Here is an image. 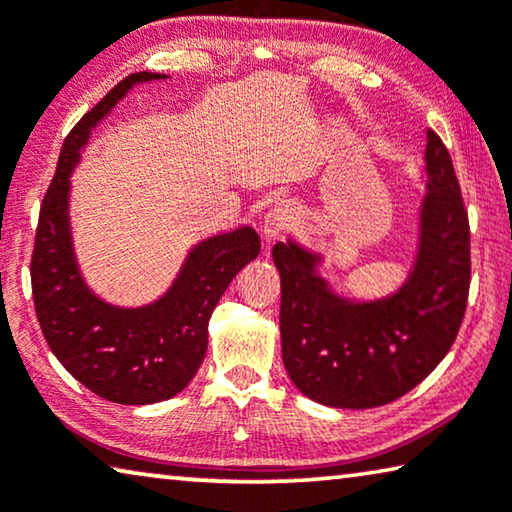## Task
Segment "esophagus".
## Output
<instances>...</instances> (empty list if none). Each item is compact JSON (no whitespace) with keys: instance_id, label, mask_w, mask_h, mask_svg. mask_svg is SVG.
<instances>
[{"instance_id":"esophagus-1","label":"esophagus","mask_w":512,"mask_h":512,"mask_svg":"<svg viewBox=\"0 0 512 512\" xmlns=\"http://www.w3.org/2000/svg\"><path fill=\"white\" fill-rule=\"evenodd\" d=\"M291 223H294V205H291L289 200H275L264 214L262 237L269 243L280 239V234L285 232Z\"/></svg>"}]
</instances>
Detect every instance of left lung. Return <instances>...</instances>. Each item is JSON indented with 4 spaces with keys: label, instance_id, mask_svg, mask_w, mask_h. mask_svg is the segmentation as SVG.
<instances>
[{
    "label": "left lung",
    "instance_id": "8db88e82",
    "mask_svg": "<svg viewBox=\"0 0 512 512\" xmlns=\"http://www.w3.org/2000/svg\"><path fill=\"white\" fill-rule=\"evenodd\" d=\"M419 173L415 253L389 294L348 296L321 273V253L296 239L273 246L282 362L307 399L346 410L392 403L442 362L458 335L469 291V223L449 152L431 129Z\"/></svg>",
    "mask_w": 512,
    "mask_h": 512
}]
</instances>
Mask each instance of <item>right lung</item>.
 <instances>
[{
  "instance_id": "add662e5",
  "label": "right lung",
  "mask_w": 512,
  "mask_h": 512,
  "mask_svg": "<svg viewBox=\"0 0 512 512\" xmlns=\"http://www.w3.org/2000/svg\"><path fill=\"white\" fill-rule=\"evenodd\" d=\"M161 79L168 75L125 77L72 127L40 207L31 257L36 316L56 360L91 392L123 405L173 399L191 383L205 360L216 303L234 275L259 255V237L250 225L212 234L186 253L164 294L136 307L109 303L81 275L70 230L72 170L113 107L134 86Z\"/></svg>"
}]
</instances>
